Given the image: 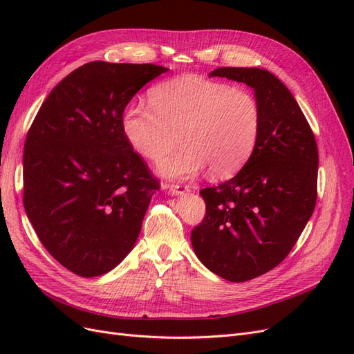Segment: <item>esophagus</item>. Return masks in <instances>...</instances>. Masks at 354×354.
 Listing matches in <instances>:
<instances>
[{"mask_svg": "<svg viewBox=\"0 0 354 354\" xmlns=\"http://www.w3.org/2000/svg\"><path fill=\"white\" fill-rule=\"evenodd\" d=\"M164 187L168 189L173 195H185L190 192V187L183 185H164Z\"/></svg>", "mask_w": 354, "mask_h": 354, "instance_id": "1", "label": "esophagus"}]
</instances>
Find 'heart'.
<instances>
[{"label": "heart", "mask_w": 354, "mask_h": 354, "mask_svg": "<svg viewBox=\"0 0 354 354\" xmlns=\"http://www.w3.org/2000/svg\"><path fill=\"white\" fill-rule=\"evenodd\" d=\"M151 106L133 100L121 116L127 142L156 162L176 145L181 149L159 164L168 178H186L208 167L212 177H227L250 159L261 131L255 95L232 84L181 75L149 93Z\"/></svg>", "instance_id": "obj_1"}]
</instances>
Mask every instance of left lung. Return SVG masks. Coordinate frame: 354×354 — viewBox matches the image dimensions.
<instances>
[{"mask_svg": "<svg viewBox=\"0 0 354 354\" xmlns=\"http://www.w3.org/2000/svg\"><path fill=\"white\" fill-rule=\"evenodd\" d=\"M209 77L243 82L261 108V131L233 178L201 195L207 214L190 241L202 264L230 282L251 281L282 263L312 217L317 145L283 82L259 68H218Z\"/></svg>", "mask_w": 354, "mask_h": 354, "instance_id": "left-lung-1", "label": "left lung"}]
</instances>
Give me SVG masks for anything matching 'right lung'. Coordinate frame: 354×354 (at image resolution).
<instances>
[{
    "label": "right lung",
    "mask_w": 354,
    "mask_h": 354,
    "mask_svg": "<svg viewBox=\"0 0 354 354\" xmlns=\"http://www.w3.org/2000/svg\"><path fill=\"white\" fill-rule=\"evenodd\" d=\"M168 69L90 62L51 90L24 153V205L63 267L95 277L120 264L140 234L159 181L121 127L125 106Z\"/></svg>",
    "instance_id": "1"
}]
</instances>
